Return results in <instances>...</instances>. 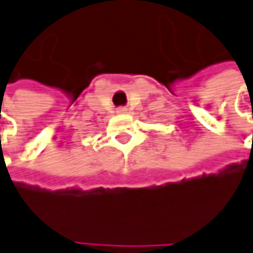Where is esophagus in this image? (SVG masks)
Wrapping results in <instances>:
<instances>
[{
    "instance_id": "esophagus-1",
    "label": "esophagus",
    "mask_w": 253,
    "mask_h": 253,
    "mask_svg": "<svg viewBox=\"0 0 253 253\" xmlns=\"http://www.w3.org/2000/svg\"><path fill=\"white\" fill-rule=\"evenodd\" d=\"M117 113H119V114H125V113H127V108L126 107H119V108H117Z\"/></svg>"
}]
</instances>
